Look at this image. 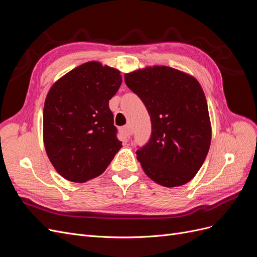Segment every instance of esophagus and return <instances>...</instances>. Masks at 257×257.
<instances>
[{"instance_id": "34e87169", "label": "esophagus", "mask_w": 257, "mask_h": 257, "mask_svg": "<svg viewBox=\"0 0 257 257\" xmlns=\"http://www.w3.org/2000/svg\"><path fill=\"white\" fill-rule=\"evenodd\" d=\"M122 133L127 138H130L132 136V134H133V132H132V128L130 125H125L124 127H122Z\"/></svg>"}]
</instances>
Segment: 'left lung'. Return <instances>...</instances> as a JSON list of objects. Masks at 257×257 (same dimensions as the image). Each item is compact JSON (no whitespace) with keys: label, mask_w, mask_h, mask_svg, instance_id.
Listing matches in <instances>:
<instances>
[{"label":"left lung","mask_w":257,"mask_h":257,"mask_svg":"<svg viewBox=\"0 0 257 257\" xmlns=\"http://www.w3.org/2000/svg\"><path fill=\"white\" fill-rule=\"evenodd\" d=\"M150 114V141L137 160L151 180L166 188L191 181L211 144V122L195 77L169 66H148L124 75Z\"/></svg>","instance_id":"1"}]
</instances>
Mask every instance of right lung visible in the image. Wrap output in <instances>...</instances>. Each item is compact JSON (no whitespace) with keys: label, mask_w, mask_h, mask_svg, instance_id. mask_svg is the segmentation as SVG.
I'll list each match as a JSON object with an SVG mask.
<instances>
[{"label":"right lung","mask_w":257,"mask_h":257,"mask_svg":"<svg viewBox=\"0 0 257 257\" xmlns=\"http://www.w3.org/2000/svg\"><path fill=\"white\" fill-rule=\"evenodd\" d=\"M121 82L118 69L90 61L62 76L48 91L45 150L66 180L82 183L102 175L122 148L108 105Z\"/></svg>","instance_id":"1"}]
</instances>
